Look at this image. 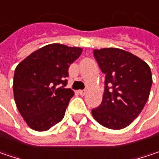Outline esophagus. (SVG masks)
Returning <instances> with one entry per match:
<instances>
[{
  "label": "esophagus",
  "mask_w": 159,
  "mask_h": 159,
  "mask_svg": "<svg viewBox=\"0 0 159 159\" xmlns=\"http://www.w3.org/2000/svg\"><path fill=\"white\" fill-rule=\"evenodd\" d=\"M86 93H87V90H79V94L80 96H84Z\"/></svg>",
  "instance_id": "1"
}]
</instances>
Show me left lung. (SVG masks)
<instances>
[{
    "instance_id": "8db88e82",
    "label": "left lung",
    "mask_w": 159,
    "mask_h": 159,
    "mask_svg": "<svg viewBox=\"0 0 159 159\" xmlns=\"http://www.w3.org/2000/svg\"><path fill=\"white\" fill-rule=\"evenodd\" d=\"M93 54L106 74V86L102 102L91 110L92 116L105 128L122 129L138 118L148 99L150 68L136 55L118 48L96 49Z\"/></svg>"
}]
</instances>
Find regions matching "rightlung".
Wrapping results in <instances>:
<instances>
[{"label":"right lung","instance_id":"right-lung-1","mask_svg":"<svg viewBox=\"0 0 159 159\" xmlns=\"http://www.w3.org/2000/svg\"><path fill=\"white\" fill-rule=\"evenodd\" d=\"M80 47L60 43L46 45L17 65L13 94L18 110L29 127L46 131L61 121L73 90L66 89L71 63L81 54Z\"/></svg>","mask_w":159,"mask_h":159}]
</instances>
